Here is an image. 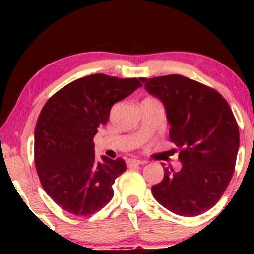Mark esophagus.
Returning <instances> with one entry per match:
<instances>
[{"label": "esophagus", "mask_w": 254, "mask_h": 254, "mask_svg": "<svg viewBox=\"0 0 254 254\" xmlns=\"http://www.w3.org/2000/svg\"><path fill=\"white\" fill-rule=\"evenodd\" d=\"M127 164L129 167L131 166H138V165H144L145 161H141V160H136V159H129L127 161Z\"/></svg>", "instance_id": "obj_1"}]
</instances>
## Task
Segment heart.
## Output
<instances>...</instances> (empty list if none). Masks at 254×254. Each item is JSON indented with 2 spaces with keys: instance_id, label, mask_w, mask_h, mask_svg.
I'll return each mask as SVG.
<instances>
[{
  "instance_id": "1",
  "label": "heart",
  "mask_w": 254,
  "mask_h": 254,
  "mask_svg": "<svg viewBox=\"0 0 254 254\" xmlns=\"http://www.w3.org/2000/svg\"><path fill=\"white\" fill-rule=\"evenodd\" d=\"M145 100H154V99H145Z\"/></svg>"
}]
</instances>
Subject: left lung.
<instances>
[{"mask_svg": "<svg viewBox=\"0 0 254 254\" xmlns=\"http://www.w3.org/2000/svg\"><path fill=\"white\" fill-rule=\"evenodd\" d=\"M139 80L164 104L170 138L180 149L182 170L164 167L151 186L155 199L180 216H197L220 199L234 173L239 127L220 93L182 75Z\"/></svg>", "mask_w": 254, "mask_h": 254, "instance_id": "obj_1", "label": "left lung"}]
</instances>
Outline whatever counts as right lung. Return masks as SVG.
I'll return each mask as SVG.
<instances>
[{"mask_svg": "<svg viewBox=\"0 0 254 254\" xmlns=\"http://www.w3.org/2000/svg\"><path fill=\"white\" fill-rule=\"evenodd\" d=\"M142 83L137 78L93 74L72 81L44 105L34 130V162L46 193L63 210L88 216L112 199L124 160L101 156L93 137L107 123L113 104Z\"/></svg>", "mask_w": 254, "mask_h": 254, "instance_id": "right-lung-1", "label": "right lung"}]
</instances>
